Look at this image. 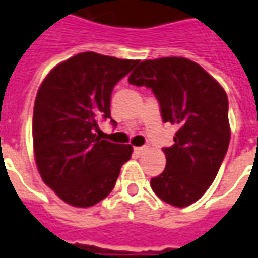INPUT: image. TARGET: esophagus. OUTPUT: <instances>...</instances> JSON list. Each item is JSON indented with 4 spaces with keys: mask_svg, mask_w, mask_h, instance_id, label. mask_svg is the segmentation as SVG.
I'll use <instances>...</instances> for the list:
<instances>
[{
    "mask_svg": "<svg viewBox=\"0 0 258 258\" xmlns=\"http://www.w3.org/2000/svg\"><path fill=\"white\" fill-rule=\"evenodd\" d=\"M134 151H136L137 155H144L145 152H148V147L147 145H144V147H136Z\"/></svg>",
    "mask_w": 258,
    "mask_h": 258,
    "instance_id": "1",
    "label": "esophagus"
}]
</instances>
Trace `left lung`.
<instances>
[{
	"mask_svg": "<svg viewBox=\"0 0 258 258\" xmlns=\"http://www.w3.org/2000/svg\"><path fill=\"white\" fill-rule=\"evenodd\" d=\"M128 82L150 87L164 122L179 127L173 145L164 148L166 166L151 179L152 190L176 208L192 205L212 185L227 152L230 125L225 89L202 66L176 56L144 60Z\"/></svg>",
	"mask_w": 258,
	"mask_h": 258,
	"instance_id": "left-lung-1",
	"label": "left lung"
}]
</instances>
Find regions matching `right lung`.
Instances as JSON below:
<instances>
[{"instance_id":"1","label":"right lung","mask_w":258,"mask_h":258,"mask_svg":"<svg viewBox=\"0 0 258 258\" xmlns=\"http://www.w3.org/2000/svg\"><path fill=\"white\" fill-rule=\"evenodd\" d=\"M137 63L83 52L42 82L33 107V154L43 182L63 202L90 208L103 201L131 158L130 144L100 140L96 133L100 118H111L114 86Z\"/></svg>"}]
</instances>
